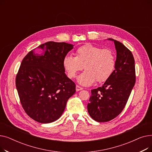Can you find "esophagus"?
I'll return each mask as SVG.
<instances>
[{"label": "esophagus", "mask_w": 152, "mask_h": 152, "mask_svg": "<svg viewBox=\"0 0 152 152\" xmlns=\"http://www.w3.org/2000/svg\"><path fill=\"white\" fill-rule=\"evenodd\" d=\"M83 87H80V86H78V85H77V86H76V91H79L83 90Z\"/></svg>", "instance_id": "esophagus-1"}]
</instances>
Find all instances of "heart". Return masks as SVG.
I'll return each instance as SVG.
<instances>
[{
    "label": "heart",
    "mask_w": 152,
    "mask_h": 152,
    "mask_svg": "<svg viewBox=\"0 0 152 152\" xmlns=\"http://www.w3.org/2000/svg\"><path fill=\"white\" fill-rule=\"evenodd\" d=\"M116 58L113 52L108 49L92 44L79 47L75 52V57L66 55L63 60V66L69 78H74L77 72L85 71L78 77L79 83L90 86L95 81H106L115 68Z\"/></svg>",
    "instance_id": "1"
}]
</instances>
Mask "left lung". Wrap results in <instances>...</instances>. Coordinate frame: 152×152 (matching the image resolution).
Instances as JSON below:
<instances>
[{"mask_svg":"<svg viewBox=\"0 0 152 152\" xmlns=\"http://www.w3.org/2000/svg\"><path fill=\"white\" fill-rule=\"evenodd\" d=\"M116 50L115 69L101 87L91 91L88 113L97 122H107L121 113L135 83V61L132 52L113 39Z\"/></svg>","mask_w":152,"mask_h":152,"instance_id":"left-lung-1","label":"left lung"}]
</instances>
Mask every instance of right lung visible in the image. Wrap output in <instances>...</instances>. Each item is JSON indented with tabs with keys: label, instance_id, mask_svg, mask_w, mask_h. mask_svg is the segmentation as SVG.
<instances>
[{
	"label": "right lung",
	"instance_id": "1",
	"mask_svg": "<svg viewBox=\"0 0 152 152\" xmlns=\"http://www.w3.org/2000/svg\"><path fill=\"white\" fill-rule=\"evenodd\" d=\"M41 54L30 51L23 59L15 83L26 114L41 123L53 122L61 116L76 92V84L65 73L63 60L73 49L65 42H47L38 47Z\"/></svg>",
	"mask_w": 152,
	"mask_h": 152
}]
</instances>
